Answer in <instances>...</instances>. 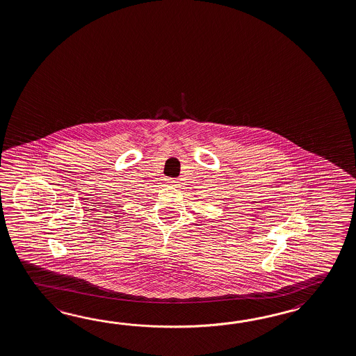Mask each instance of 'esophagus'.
I'll use <instances>...</instances> for the list:
<instances>
[{
  "mask_svg": "<svg viewBox=\"0 0 356 356\" xmlns=\"http://www.w3.org/2000/svg\"><path fill=\"white\" fill-rule=\"evenodd\" d=\"M166 183H169V184H175V183H177V181H175V179H173V178H168V179H166Z\"/></svg>",
  "mask_w": 356,
  "mask_h": 356,
  "instance_id": "obj_1",
  "label": "esophagus"
}]
</instances>
